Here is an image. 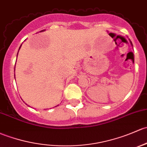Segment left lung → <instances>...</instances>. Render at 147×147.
<instances>
[{"mask_svg":"<svg viewBox=\"0 0 147 147\" xmlns=\"http://www.w3.org/2000/svg\"><path fill=\"white\" fill-rule=\"evenodd\" d=\"M130 43H131V44H132V42H131V41H130Z\"/></svg>","mask_w":147,"mask_h":147,"instance_id":"left-lung-1","label":"left lung"}]
</instances>
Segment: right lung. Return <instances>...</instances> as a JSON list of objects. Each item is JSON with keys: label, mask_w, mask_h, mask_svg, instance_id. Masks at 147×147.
Returning <instances> with one entry per match:
<instances>
[{"label": "right lung", "mask_w": 147, "mask_h": 147, "mask_svg": "<svg viewBox=\"0 0 147 147\" xmlns=\"http://www.w3.org/2000/svg\"><path fill=\"white\" fill-rule=\"evenodd\" d=\"M44 30H42V31H41V32H44ZM22 46V45H21ZM21 46H20V49H19V50H20V47H21ZM17 57H18V55H17Z\"/></svg>", "instance_id": "add662e5"}]
</instances>
